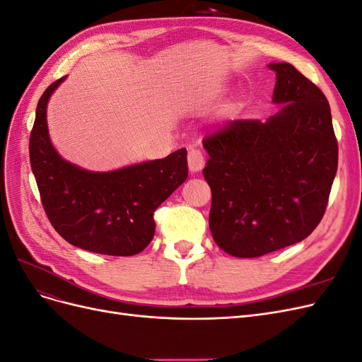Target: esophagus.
<instances>
[{"mask_svg": "<svg viewBox=\"0 0 362 362\" xmlns=\"http://www.w3.org/2000/svg\"><path fill=\"white\" fill-rule=\"evenodd\" d=\"M189 170L190 173H198L204 169V164H205V160L202 157V152L199 149H190L189 151Z\"/></svg>", "mask_w": 362, "mask_h": 362, "instance_id": "1", "label": "esophagus"}]
</instances>
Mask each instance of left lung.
<instances>
[{"label": "left lung", "mask_w": 362, "mask_h": 362, "mask_svg": "<svg viewBox=\"0 0 362 362\" xmlns=\"http://www.w3.org/2000/svg\"><path fill=\"white\" fill-rule=\"evenodd\" d=\"M276 74L266 122L231 120L210 137L202 173L211 189L210 229L216 245L254 258L299 243L320 223L338 166L329 103L290 63Z\"/></svg>", "instance_id": "8db88e82"}]
</instances>
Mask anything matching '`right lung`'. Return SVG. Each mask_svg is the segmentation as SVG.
I'll use <instances>...</instances> for the list:
<instances>
[{"label":"right lung","mask_w":362,"mask_h":362,"mask_svg":"<svg viewBox=\"0 0 362 362\" xmlns=\"http://www.w3.org/2000/svg\"><path fill=\"white\" fill-rule=\"evenodd\" d=\"M64 80L40 96L30 136V163L42 205L68 243L103 255H136L154 237V211L187 180V151L108 172L66 161L51 144L47 124L49 98Z\"/></svg>","instance_id":"right-lung-1"}]
</instances>
